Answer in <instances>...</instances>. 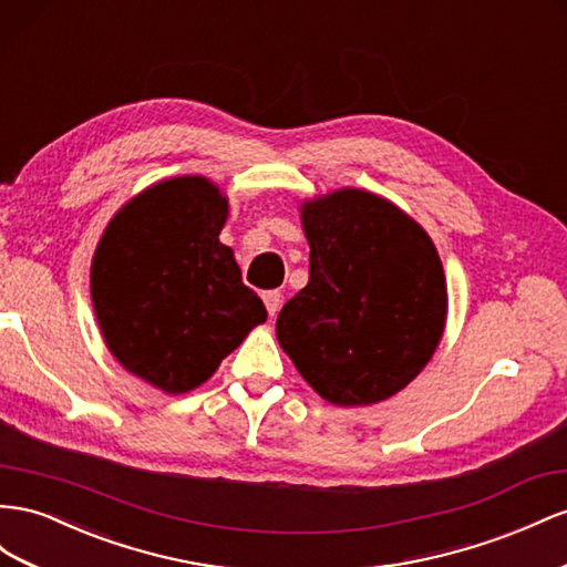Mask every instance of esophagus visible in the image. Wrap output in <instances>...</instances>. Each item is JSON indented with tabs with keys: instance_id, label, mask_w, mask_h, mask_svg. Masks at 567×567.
Masks as SVG:
<instances>
[{
	"instance_id": "34e87169",
	"label": "esophagus",
	"mask_w": 567,
	"mask_h": 567,
	"mask_svg": "<svg viewBox=\"0 0 567 567\" xmlns=\"http://www.w3.org/2000/svg\"><path fill=\"white\" fill-rule=\"evenodd\" d=\"M262 300H265L267 312L274 317V315L279 312V308H281V290H265Z\"/></svg>"
}]
</instances>
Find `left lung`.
<instances>
[{"instance_id": "1", "label": "left lung", "mask_w": 567, "mask_h": 567, "mask_svg": "<svg viewBox=\"0 0 567 567\" xmlns=\"http://www.w3.org/2000/svg\"><path fill=\"white\" fill-rule=\"evenodd\" d=\"M310 281L277 317L302 379L333 405L386 401L430 362L446 324L432 238L384 197L346 188L302 207Z\"/></svg>"}]
</instances>
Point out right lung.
<instances>
[{"mask_svg":"<svg viewBox=\"0 0 567 567\" xmlns=\"http://www.w3.org/2000/svg\"><path fill=\"white\" fill-rule=\"evenodd\" d=\"M226 212L207 178L164 181L116 214L95 250L90 290L104 341L166 393L200 386L267 319L219 243Z\"/></svg>","mask_w":567,"mask_h":567,"instance_id":"obj_1","label":"right lung"}]
</instances>
